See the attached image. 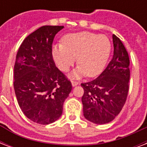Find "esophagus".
<instances>
[{
    "label": "esophagus",
    "instance_id": "obj_1",
    "mask_svg": "<svg viewBox=\"0 0 147 147\" xmlns=\"http://www.w3.org/2000/svg\"><path fill=\"white\" fill-rule=\"evenodd\" d=\"M78 85V82H76V81H71V85H72V87H75L76 85Z\"/></svg>",
    "mask_w": 147,
    "mask_h": 147
}]
</instances>
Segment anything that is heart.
<instances>
[{"mask_svg": "<svg viewBox=\"0 0 147 147\" xmlns=\"http://www.w3.org/2000/svg\"><path fill=\"white\" fill-rule=\"evenodd\" d=\"M111 51L109 39L104 35L83 31L70 33L63 38V43L55 44L52 55L55 64L62 71H68L78 58L77 68L71 72V78L87 75L95 77L101 73Z\"/></svg>", "mask_w": 147, "mask_h": 147, "instance_id": "b5f03b06", "label": "heart"}]
</instances>
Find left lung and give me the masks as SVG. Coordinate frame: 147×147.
Instances as JSON below:
<instances>
[{
  "label": "left lung",
  "instance_id": "obj_1",
  "mask_svg": "<svg viewBox=\"0 0 147 147\" xmlns=\"http://www.w3.org/2000/svg\"><path fill=\"white\" fill-rule=\"evenodd\" d=\"M114 55L107 68L94 80L82 83L83 114L97 124L112 121L123 108L127 97L130 59L125 47L113 34Z\"/></svg>",
  "mask_w": 147,
  "mask_h": 147
}]
</instances>
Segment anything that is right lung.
I'll use <instances>...</instances> for the list:
<instances>
[{
  "label": "right lung",
  "instance_id": "obj_1",
  "mask_svg": "<svg viewBox=\"0 0 147 147\" xmlns=\"http://www.w3.org/2000/svg\"><path fill=\"white\" fill-rule=\"evenodd\" d=\"M63 26H43L25 38L14 65L15 94L30 121L49 124L59 118L71 91L70 81L53 61L52 45Z\"/></svg>",
  "mask_w": 147,
  "mask_h": 147
}]
</instances>
